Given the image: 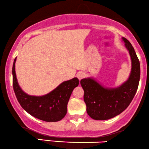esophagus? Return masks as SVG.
<instances>
[{"instance_id": "34e87169", "label": "esophagus", "mask_w": 149, "mask_h": 149, "mask_svg": "<svg viewBox=\"0 0 149 149\" xmlns=\"http://www.w3.org/2000/svg\"><path fill=\"white\" fill-rule=\"evenodd\" d=\"M86 76V74L84 72H79L77 74V77L79 79H81L84 78Z\"/></svg>"}]
</instances>
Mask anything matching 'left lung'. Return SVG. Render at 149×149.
<instances>
[{
	"label": "left lung",
	"mask_w": 149,
	"mask_h": 149,
	"mask_svg": "<svg viewBox=\"0 0 149 149\" xmlns=\"http://www.w3.org/2000/svg\"><path fill=\"white\" fill-rule=\"evenodd\" d=\"M131 59L129 77L119 86L104 87L93 77L82 79L80 81L84 91V100L86 111L95 120H108L120 114L133 99L140 79V64L133 47L125 38H122Z\"/></svg>",
	"instance_id": "obj_1"
}]
</instances>
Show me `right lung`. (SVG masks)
Masks as SVG:
<instances>
[{"mask_svg":"<svg viewBox=\"0 0 149 149\" xmlns=\"http://www.w3.org/2000/svg\"><path fill=\"white\" fill-rule=\"evenodd\" d=\"M12 66L13 88L17 100L22 108L31 116L47 122H56L63 118L67 113L70 97L79 79L74 77L65 81L53 91L44 95L36 96L27 94L19 86L15 72V63Z\"/></svg>","mask_w":149,"mask_h":149,"instance_id":"right-lung-1","label":"right lung"}]
</instances>
